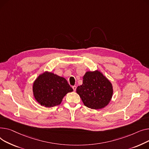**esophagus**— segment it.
<instances>
[{"label":"esophagus","instance_id":"34e87169","mask_svg":"<svg viewBox=\"0 0 149 149\" xmlns=\"http://www.w3.org/2000/svg\"><path fill=\"white\" fill-rule=\"evenodd\" d=\"M72 88H73V90L75 91V90H76V86H72Z\"/></svg>","mask_w":149,"mask_h":149}]
</instances>
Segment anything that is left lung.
Here are the masks:
<instances>
[{
	"instance_id": "1",
	"label": "left lung",
	"mask_w": 149,
	"mask_h": 149,
	"mask_svg": "<svg viewBox=\"0 0 149 149\" xmlns=\"http://www.w3.org/2000/svg\"><path fill=\"white\" fill-rule=\"evenodd\" d=\"M76 93L84 105L93 109L103 108L110 102L113 94L111 82L99 70L87 72L83 76L82 84Z\"/></svg>"
}]
</instances>
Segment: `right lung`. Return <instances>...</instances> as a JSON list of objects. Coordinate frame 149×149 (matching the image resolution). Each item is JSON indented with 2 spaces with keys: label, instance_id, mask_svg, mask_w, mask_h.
<instances>
[{
  "label": "right lung",
  "instance_id": "obj_1",
  "mask_svg": "<svg viewBox=\"0 0 149 149\" xmlns=\"http://www.w3.org/2000/svg\"><path fill=\"white\" fill-rule=\"evenodd\" d=\"M73 91L64 77L48 72L40 74L33 84L35 99L46 108L59 105L64 96Z\"/></svg>",
  "mask_w": 149,
  "mask_h": 149
}]
</instances>
